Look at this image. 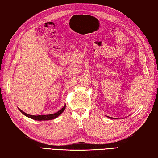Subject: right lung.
Returning a JSON list of instances; mask_svg holds the SVG:
<instances>
[{"label": "right lung", "mask_w": 158, "mask_h": 158, "mask_svg": "<svg viewBox=\"0 0 158 158\" xmlns=\"http://www.w3.org/2000/svg\"><path fill=\"white\" fill-rule=\"evenodd\" d=\"M65 108H66V104L63 106L62 109H60L59 111H57V112L53 113V114H41V115H30V114H27V113H26V112H24L23 111H22L21 109L19 108V111H20L23 115H25L27 117L32 118V119H34L36 121H48V120L54 119V118L59 117V116L62 114L64 111Z\"/></svg>", "instance_id": "1"}]
</instances>
